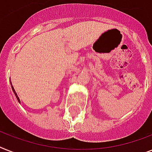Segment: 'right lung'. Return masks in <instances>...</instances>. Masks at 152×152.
Instances as JSON below:
<instances>
[{
  "label": "right lung",
  "mask_w": 152,
  "mask_h": 152,
  "mask_svg": "<svg viewBox=\"0 0 152 152\" xmlns=\"http://www.w3.org/2000/svg\"><path fill=\"white\" fill-rule=\"evenodd\" d=\"M11 87H12V90H13V91H14V93H15V95L16 98H17V99H18V102H20V99H19V98H18V96H17V94H16L15 91V89H14V88H13V86H11Z\"/></svg>",
  "instance_id": "obj_1"
}]
</instances>
